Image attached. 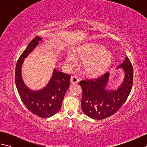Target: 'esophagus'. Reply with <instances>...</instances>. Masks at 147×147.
<instances>
[{"label": "esophagus", "instance_id": "esophagus-1", "mask_svg": "<svg viewBox=\"0 0 147 147\" xmlns=\"http://www.w3.org/2000/svg\"><path fill=\"white\" fill-rule=\"evenodd\" d=\"M79 79L76 76H72L70 79V82L72 84H76L78 83Z\"/></svg>", "mask_w": 147, "mask_h": 147}]
</instances>
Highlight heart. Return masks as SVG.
<instances>
[{
	"instance_id": "b5f03b06",
	"label": "heart",
	"mask_w": 147,
	"mask_h": 147,
	"mask_svg": "<svg viewBox=\"0 0 147 147\" xmlns=\"http://www.w3.org/2000/svg\"><path fill=\"white\" fill-rule=\"evenodd\" d=\"M112 54L108 50L98 45H85L79 47L73 54H69L65 59V64L73 67L74 60L83 62L82 69L89 76H97L107 69L112 61Z\"/></svg>"
}]
</instances>
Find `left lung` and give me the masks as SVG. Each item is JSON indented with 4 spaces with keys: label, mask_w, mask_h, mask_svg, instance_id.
<instances>
[{
    "label": "left lung",
    "mask_w": 147,
    "mask_h": 147,
    "mask_svg": "<svg viewBox=\"0 0 147 147\" xmlns=\"http://www.w3.org/2000/svg\"><path fill=\"white\" fill-rule=\"evenodd\" d=\"M123 69V82L116 90H107L110 74L98 78L83 80L80 85L83 90L82 108L87 116L100 120L115 114L126 102L133 86V69L128 57L117 67Z\"/></svg>",
    "instance_id": "obj_1"
}]
</instances>
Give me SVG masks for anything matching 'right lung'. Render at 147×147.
<instances>
[{
  "instance_id": "right-lung-1",
  "label": "right lung",
  "mask_w": 147,
  "mask_h": 147,
  "mask_svg": "<svg viewBox=\"0 0 147 147\" xmlns=\"http://www.w3.org/2000/svg\"><path fill=\"white\" fill-rule=\"evenodd\" d=\"M41 41L42 38L36 36L19 58L16 67L15 82L21 100L28 109L40 117L47 118L60 110L65 93L69 86L71 76L54 68L51 80L43 88L32 90L25 85L21 74L22 65L24 59Z\"/></svg>"
}]
</instances>
